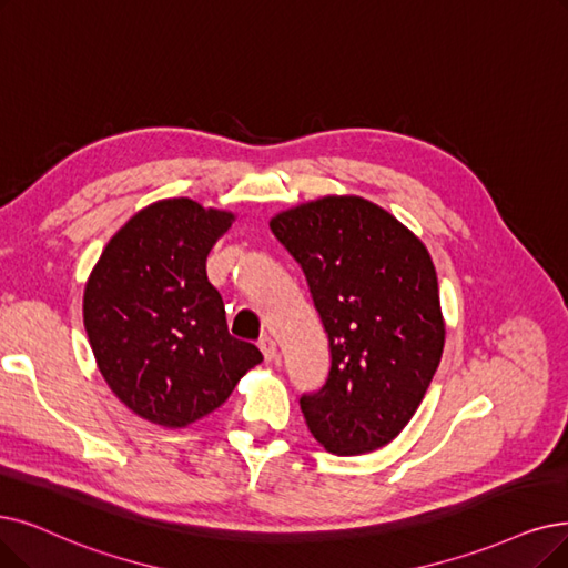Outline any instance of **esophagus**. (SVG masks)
Returning <instances> with one entry per match:
<instances>
[{
    "mask_svg": "<svg viewBox=\"0 0 568 568\" xmlns=\"http://www.w3.org/2000/svg\"><path fill=\"white\" fill-rule=\"evenodd\" d=\"M258 349L263 352V358L270 363V361H275L277 358V343L272 337H261V343H258Z\"/></svg>",
    "mask_w": 568,
    "mask_h": 568,
    "instance_id": "esophagus-1",
    "label": "esophagus"
}]
</instances>
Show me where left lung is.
Wrapping results in <instances>:
<instances>
[{"label": "left lung", "instance_id": "8db88e82", "mask_svg": "<svg viewBox=\"0 0 568 568\" xmlns=\"http://www.w3.org/2000/svg\"><path fill=\"white\" fill-rule=\"evenodd\" d=\"M270 229L301 263L328 335V379L301 398L307 428L337 457L384 447L417 413L445 347L428 248L358 195L303 202Z\"/></svg>", "mask_w": 568, "mask_h": 568}]
</instances>
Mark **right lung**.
<instances>
[{
    "instance_id": "1",
    "label": "right lung",
    "mask_w": 568,
    "mask_h": 568,
    "mask_svg": "<svg viewBox=\"0 0 568 568\" xmlns=\"http://www.w3.org/2000/svg\"><path fill=\"white\" fill-rule=\"evenodd\" d=\"M235 214L168 197L113 235L83 291V326L98 368L128 410L184 428L229 400L263 361L229 333L207 254Z\"/></svg>"
}]
</instances>
